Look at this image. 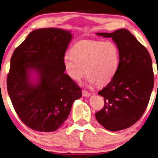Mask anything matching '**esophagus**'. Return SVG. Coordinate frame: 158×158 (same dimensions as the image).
Returning <instances> with one entry per match:
<instances>
[{
    "instance_id": "esophagus-1",
    "label": "esophagus",
    "mask_w": 158,
    "mask_h": 158,
    "mask_svg": "<svg viewBox=\"0 0 158 158\" xmlns=\"http://www.w3.org/2000/svg\"><path fill=\"white\" fill-rule=\"evenodd\" d=\"M82 94H83V97H89L91 95V94L89 92V91H85V90H83L82 91Z\"/></svg>"
}]
</instances>
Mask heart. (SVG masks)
Segmentation results:
<instances>
[{
  "instance_id": "heart-1",
  "label": "heart",
  "mask_w": 158,
  "mask_h": 158,
  "mask_svg": "<svg viewBox=\"0 0 158 158\" xmlns=\"http://www.w3.org/2000/svg\"><path fill=\"white\" fill-rule=\"evenodd\" d=\"M72 53L65 54L63 64L66 73L75 81L86 73L91 84L106 85L114 77L119 64L117 46L110 41H81L74 45Z\"/></svg>"
}]
</instances>
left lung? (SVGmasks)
<instances>
[{
	"label": "left lung",
	"mask_w": 158,
	"mask_h": 158,
	"mask_svg": "<svg viewBox=\"0 0 158 158\" xmlns=\"http://www.w3.org/2000/svg\"><path fill=\"white\" fill-rule=\"evenodd\" d=\"M97 35L112 38L119 64L113 79L98 92L105 105L95 117L106 129L118 131L136 123L147 108L154 86L152 62L147 48L127 29Z\"/></svg>",
	"instance_id": "left-lung-1"
}]
</instances>
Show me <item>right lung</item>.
Here are the masks:
<instances>
[{
	"mask_svg": "<svg viewBox=\"0 0 158 158\" xmlns=\"http://www.w3.org/2000/svg\"><path fill=\"white\" fill-rule=\"evenodd\" d=\"M73 39L60 28L33 31L14 51L7 90L17 116L36 131L57 130L67 120L81 89L64 73L63 58ZM37 75L33 81L32 73Z\"/></svg>",
	"mask_w": 158,
	"mask_h": 158,
	"instance_id": "1",
	"label": "right lung"
}]
</instances>
